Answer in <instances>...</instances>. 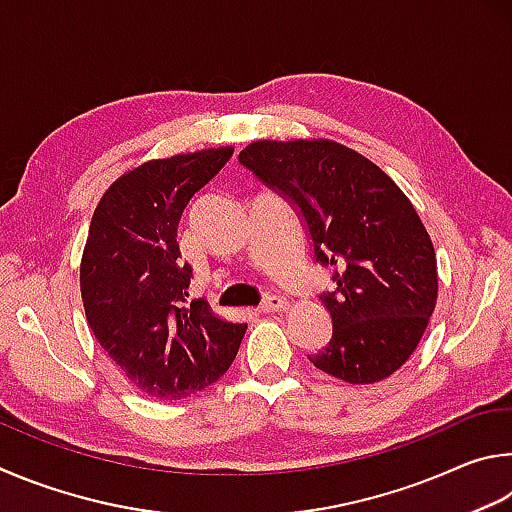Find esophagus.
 I'll list each match as a JSON object with an SVG mask.
<instances>
[{
    "instance_id": "1",
    "label": "esophagus",
    "mask_w": 512,
    "mask_h": 512,
    "mask_svg": "<svg viewBox=\"0 0 512 512\" xmlns=\"http://www.w3.org/2000/svg\"><path fill=\"white\" fill-rule=\"evenodd\" d=\"M285 306H288V301L281 299V297H276V294H272V297H265L263 299L261 308H258V310H261V312H279Z\"/></svg>"
}]
</instances>
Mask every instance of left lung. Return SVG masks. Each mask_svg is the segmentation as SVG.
Instances as JSON below:
<instances>
[{
  "label": "left lung",
  "mask_w": 512,
  "mask_h": 512,
  "mask_svg": "<svg viewBox=\"0 0 512 512\" xmlns=\"http://www.w3.org/2000/svg\"><path fill=\"white\" fill-rule=\"evenodd\" d=\"M301 215L312 258L333 267L319 299L333 335L308 360L348 384L396 373L423 337L438 297L436 254L407 195L335 141H254L238 155Z\"/></svg>",
  "instance_id": "1"
}]
</instances>
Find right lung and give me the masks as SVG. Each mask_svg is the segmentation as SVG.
<instances>
[{
  "instance_id": "add662e5",
  "label": "right lung",
  "mask_w": 512,
  "mask_h": 512,
  "mask_svg": "<svg viewBox=\"0 0 512 512\" xmlns=\"http://www.w3.org/2000/svg\"><path fill=\"white\" fill-rule=\"evenodd\" d=\"M233 148L146 161L107 188L80 263L85 315L103 351L150 398L182 400L229 371L247 324L186 306L191 265L179 263L177 227L191 197Z\"/></svg>"
}]
</instances>
